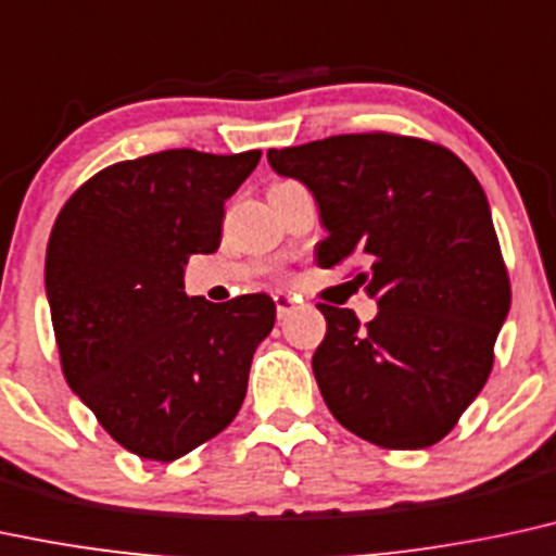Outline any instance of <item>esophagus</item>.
Segmentation results:
<instances>
[{
    "mask_svg": "<svg viewBox=\"0 0 556 556\" xmlns=\"http://www.w3.org/2000/svg\"><path fill=\"white\" fill-rule=\"evenodd\" d=\"M274 305H277V316L285 318L290 316L292 307H295V298L287 295V292H274Z\"/></svg>",
    "mask_w": 556,
    "mask_h": 556,
    "instance_id": "esophagus-1",
    "label": "esophagus"
}]
</instances>
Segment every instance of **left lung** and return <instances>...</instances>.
I'll use <instances>...</instances> for the list:
<instances>
[{"label":"left lung","instance_id":"left-lung-1","mask_svg":"<svg viewBox=\"0 0 556 556\" xmlns=\"http://www.w3.org/2000/svg\"><path fill=\"white\" fill-rule=\"evenodd\" d=\"M274 173L313 193L326 238L320 269L378 300L370 324L318 305L326 337L313 376L333 417L396 451L443 440L492 370L510 282L490 202L445 147L393 134H342L266 152Z\"/></svg>","mask_w":556,"mask_h":556}]
</instances>
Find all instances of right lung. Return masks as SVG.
<instances>
[{
    "instance_id": "right-lung-1",
    "label": "right lung",
    "mask_w": 556,
    "mask_h": 556,
    "mask_svg": "<svg viewBox=\"0 0 556 556\" xmlns=\"http://www.w3.org/2000/svg\"><path fill=\"white\" fill-rule=\"evenodd\" d=\"M261 152L165 150L100 170L59 212L46 298L72 391L126 451L176 460L236 419L256 346L277 318L264 292H184L191 253H214L225 202Z\"/></svg>"
}]
</instances>
